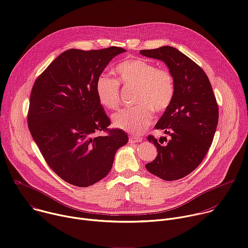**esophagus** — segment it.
<instances>
[{"label": "esophagus", "instance_id": "esophagus-1", "mask_svg": "<svg viewBox=\"0 0 248 248\" xmlns=\"http://www.w3.org/2000/svg\"><path fill=\"white\" fill-rule=\"evenodd\" d=\"M142 140V138L137 136V135H130L129 136V142L130 143H136V142H140Z\"/></svg>", "mask_w": 248, "mask_h": 248}]
</instances>
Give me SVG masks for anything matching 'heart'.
<instances>
[{
    "instance_id": "heart-1",
    "label": "heart",
    "mask_w": 248,
    "mask_h": 248,
    "mask_svg": "<svg viewBox=\"0 0 248 248\" xmlns=\"http://www.w3.org/2000/svg\"><path fill=\"white\" fill-rule=\"evenodd\" d=\"M120 83L135 86V107L122 110L113 116L115 127L129 133L143 132L153 120V111L162 113L171 104L175 84L171 74L141 58L127 59L115 67ZM95 92L104 108L116 110L120 106V85L116 79L101 75L95 82Z\"/></svg>"
}]
</instances>
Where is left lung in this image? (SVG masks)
<instances>
[{
  "label": "left lung",
  "mask_w": 248,
  "mask_h": 248,
  "mask_svg": "<svg viewBox=\"0 0 248 248\" xmlns=\"http://www.w3.org/2000/svg\"><path fill=\"white\" fill-rule=\"evenodd\" d=\"M140 54L164 62L175 84L173 100L155 125L169 139L162 136L158 141L148 136L158 155L145 167L164 181L180 180L194 170L207 154L218 124V104L204 70L178 49L163 46L141 50ZM162 139L166 145L158 143Z\"/></svg>",
  "instance_id": "obj_1"
}]
</instances>
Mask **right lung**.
<instances>
[{"label": "right lung", "instance_id": "right-lung-1", "mask_svg": "<svg viewBox=\"0 0 248 248\" xmlns=\"http://www.w3.org/2000/svg\"><path fill=\"white\" fill-rule=\"evenodd\" d=\"M120 47L69 49L55 59L35 81L28 127L49 167L64 182L87 187L104 179L117 150L128 141L122 129H108L110 119L99 103L95 82ZM99 131L105 136L94 137Z\"/></svg>", "mask_w": 248, "mask_h": 248}]
</instances>
